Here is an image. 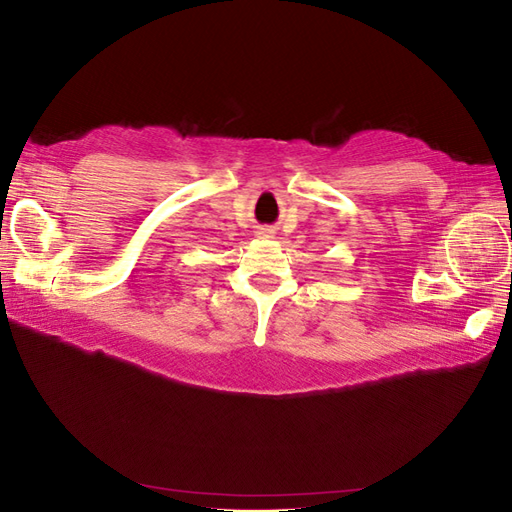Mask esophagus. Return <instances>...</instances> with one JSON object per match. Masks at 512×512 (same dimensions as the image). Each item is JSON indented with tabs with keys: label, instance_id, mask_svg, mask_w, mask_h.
Returning <instances> with one entry per match:
<instances>
[{
	"label": "esophagus",
	"instance_id": "obj_1",
	"mask_svg": "<svg viewBox=\"0 0 512 512\" xmlns=\"http://www.w3.org/2000/svg\"><path fill=\"white\" fill-rule=\"evenodd\" d=\"M258 237H260V239H273L275 232H273L271 228H260V230H258Z\"/></svg>",
	"mask_w": 512,
	"mask_h": 512
}]
</instances>
